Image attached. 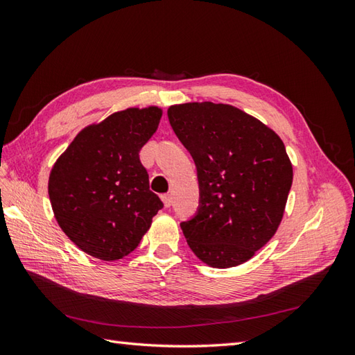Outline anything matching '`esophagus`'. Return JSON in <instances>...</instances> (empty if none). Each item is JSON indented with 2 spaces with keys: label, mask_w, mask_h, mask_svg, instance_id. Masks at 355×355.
<instances>
[{
  "label": "esophagus",
  "mask_w": 355,
  "mask_h": 355,
  "mask_svg": "<svg viewBox=\"0 0 355 355\" xmlns=\"http://www.w3.org/2000/svg\"><path fill=\"white\" fill-rule=\"evenodd\" d=\"M162 201H163V205H164V207H171L172 206V195H162Z\"/></svg>",
  "instance_id": "obj_1"
}]
</instances>
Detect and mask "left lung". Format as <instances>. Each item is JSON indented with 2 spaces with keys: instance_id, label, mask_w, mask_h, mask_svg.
I'll return each instance as SVG.
<instances>
[{
  "instance_id": "1",
  "label": "left lung",
  "mask_w": 355,
  "mask_h": 355,
  "mask_svg": "<svg viewBox=\"0 0 355 355\" xmlns=\"http://www.w3.org/2000/svg\"><path fill=\"white\" fill-rule=\"evenodd\" d=\"M168 117L198 173V214L182 223L187 244L209 267L241 266L275 236L284 218L293 183L284 141L227 103L171 105Z\"/></svg>"
}]
</instances>
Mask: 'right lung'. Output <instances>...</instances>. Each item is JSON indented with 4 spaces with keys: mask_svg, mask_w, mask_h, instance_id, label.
Masks as SVG:
<instances>
[{
    "mask_svg": "<svg viewBox=\"0 0 355 355\" xmlns=\"http://www.w3.org/2000/svg\"><path fill=\"white\" fill-rule=\"evenodd\" d=\"M160 107L126 108L85 126L53 164L49 197L59 227L101 261L130 254L163 202L149 191L139 153L153 137Z\"/></svg>",
    "mask_w": 355,
    "mask_h": 355,
    "instance_id": "obj_1",
    "label": "right lung"
}]
</instances>
